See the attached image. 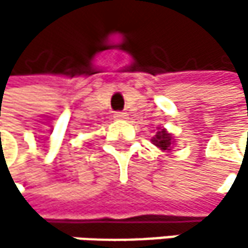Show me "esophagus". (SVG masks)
<instances>
[{
    "mask_svg": "<svg viewBox=\"0 0 248 248\" xmlns=\"http://www.w3.org/2000/svg\"><path fill=\"white\" fill-rule=\"evenodd\" d=\"M126 116H127V113H124V112H115V115H113L115 119H126Z\"/></svg>",
    "mask_w": 248,
    "mask_h": 248,
    "instance_id": "obj_1",
    "label": "esophagus"
}]
</instances>
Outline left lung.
I'll list each match as a JSON object with an SVG mask.
<instances>
[{
  "label": "left lung",
  "mask_w": 248,
  "mask_h": 248,
  "mask_svg": "<svg viewBox=\"0 0 248 248\" xmlns=\"http://www.w3.org/2000/svg\"><path fill=\"white\" fill-rule=\"evenodd\" d=\"M172 135L167 132V129H159L155 135V138L152 139L154 145H156L159 149L162 151H171V146H172L173 140H172Z\"/></svg>",
  "instance_id": "1"
}]
</instances>
